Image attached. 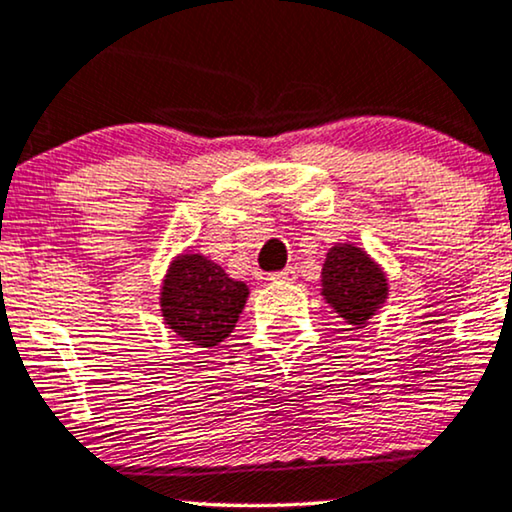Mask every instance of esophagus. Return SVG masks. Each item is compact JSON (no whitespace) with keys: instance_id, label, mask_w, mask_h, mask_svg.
<instances>
[{"instance_id":"34e87169","label":"esophagus","mask_w":512,"mask_h":512,"mask_svg":"<svg viewBox=\"0 0 512 512\" xmlns=\"http://www.w3.org/2000/svg\"><path fill=\"white\" fill-rule=\"evenodd\" d=\"M269 281L271 283H290V281H295V269L288 267V269H283V271H276V274L269 276Z\"/></svg>"}]
</instances>
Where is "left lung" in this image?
Returning <instances> with one entry per match:
<instances>
[{
	"label": "left lung",
	"instance_id": "left-lung-1",
	"mask_svg": "<svg viewBox=\"0 0 512 512\" xmlns=\"http://www.w3.org/2000/svg\"><path fill=\"white\" fill-rule=\"evenodd\" d=\"M384 271L351 243L330 248L323 264V297L349 325L365 327L374 311L386 302Z\"/></svg>",
	"mask_w": 512,
	"mask_h": 512
}]
</instances>
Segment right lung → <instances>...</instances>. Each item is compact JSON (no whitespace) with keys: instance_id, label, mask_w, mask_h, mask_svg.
Listing matches in <instances>:
<instances>
[{"instance_id":"right-lung-1","label":"right lung","mask_w":512,"mask_h":512,"mask_svg":"<svg viewBox=\"0 0 512 512\" xmlns=\"http://www.w3.org/2000/svg\"><path fill=\"white\" fill-rule=\"evenodd\" d=\"M248 285L234 281L203 255H180L161 288L163 320L177 337L201 349L224 342L236 327Z\"/></svg>"}]
</instances>
